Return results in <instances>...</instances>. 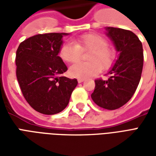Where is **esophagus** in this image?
Here are the masks:
<instances>
[{
    "label": "esophagus",
    "mask_w": 156,
    "mask_h": 156,
    "mask_svg": "<svg viewBox=\"0 0 156 156\" xmlns=\"http://www.w3.org/2000/svg\"><path fill=\"white\" fill-rule=\"evenodd\" d=\"M84 80H85L84 78H78V83H83V82L84 81Z\"/></svg>",
    "instance_id": "obj_1"
}]
</instances>
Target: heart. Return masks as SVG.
Instances as JSON below:
<instances>
[{
  "instance_id": "heart-1",
  "label": "heart",
  "mask_w": 156,
  "mask_h": 156,
  "mask_svg": "<svg viewBox=\"0 0 156 156\" xmlns=\"http://www.w3.org/2000/svg\"><path fill=\"white\" fill-rule=\"evenodd\" d=\"M108 45V41L103 36L88 33L76 37L74 43L70 41L62 43L58 55L62 61L73 63L80 59L82 52L89 51L86 58L88 62H77L69 68V74L72 77L88 78L98 74L102 68L107 70L114 64L115 52Z\"/></svg>"
}]
</instances>
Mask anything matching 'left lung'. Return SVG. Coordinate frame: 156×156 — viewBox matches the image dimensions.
Returning <instances> with one entry per match:
<instances>
[{"instance_id":"1","label":"left lung","mask_w":156,"mask_h":156,"mask_svg":"<svg viewBox=\"0 0 156 156\" xmlns=\"http://www.w3.org/2000/svg\"><path fill=\"white\" fill-rule=\"evenodd\" d=\"M107 32L119 57L107 80L95 79L91 98L99 107L114 110L125 105L134 95L140 80L144 55L142 43L134 32L117 27H107Z\"/></svg>"}]
</instances>
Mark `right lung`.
I'll use <instances>...</instances> for the list:
<instances>
[{
    "label": "right lung",
    "mask_w": 156,
    "mask_h": 156,
    "mask_svg": "<svg viewBox=\"0 0 156 156\" xmlns=\"http://www.w3.org/2000/svg\"><path fill=\"white\" fill-rule=\"evenodd\" d=\"M66 33H44L22 41L16 54V74L24 98L36 111L55 115L62 111L78 84L60 75L68 70L58 51Z\"/></svg>",
    "instance_id": "right-lung-1"
}]
</instances>
